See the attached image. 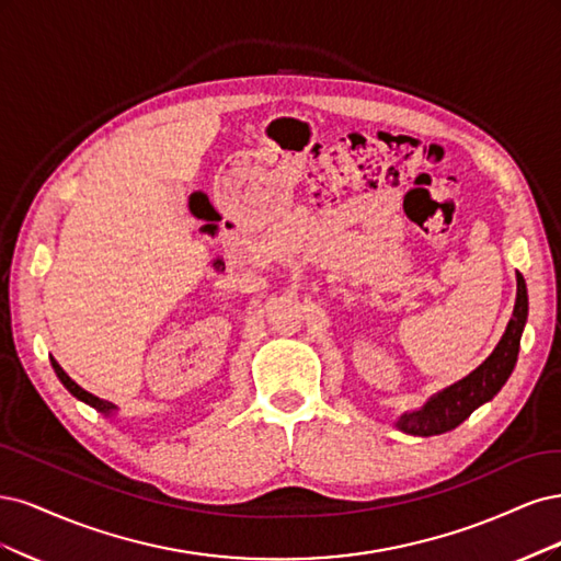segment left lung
Returning <instances> with one entry per match:
<instances>
[{
	"mask_svg": "<svg viewBox=\"0 0 561 561\" xmlns=\"http://www.w3.org/2000/svg\"><path fill=\"white\" fill-rule=\"evenodd\" d=\"M529 312V298H527V284L524 277L517 273V300L513 319L508 321L496 350L490 354L480 368H476L471 375L459 379L457 385L447 387L440 391L417 412H408L399 420V428L412 436H438V433H447L457 428L463 420L471 417V412L486 403L499 393V389L505 385V379L511 377L517 352H519V337L524 321H527Z\"/></svg>",
	"mask_w": 561,
	"mask_h": 561,
	"instance_id": "8db88e82",
	"label": "left lung"
}]
</instances>
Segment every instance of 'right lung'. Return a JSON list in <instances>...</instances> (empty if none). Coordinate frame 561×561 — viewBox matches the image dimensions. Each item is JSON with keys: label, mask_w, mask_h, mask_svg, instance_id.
<instances>
[{"label": "right lung", "mask_w": 561, "mask_h": 561, "mask_svg": "<svg viewBox=\"0 0 561 561\" xmlns=\"http://www.w3.org/2000/svg\"><path fill=\"white\" fill-rule=\"evenodd\" d=\"M53 368H56V373H58V377H60V382L77 396L79 401H83V403H88V405H93L95 410H100V412H104V414H110V412H114L116 410V405H112L110 401H102V399H98V396H93V393H88L85 389H81L75 379H71L62 368H60V364L56 358H53Z\"/></svg>", "instance_id": "add662e5"}]
</instances>
